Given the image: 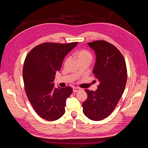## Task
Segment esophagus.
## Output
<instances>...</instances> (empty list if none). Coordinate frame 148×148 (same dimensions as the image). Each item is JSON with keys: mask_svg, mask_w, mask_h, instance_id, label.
I'll use <instances>...</instances> for the list:
<instances>
[{"mask_svg": "<svg viewBox=\"0 0 148 148\" xmlns=\"http://www.w3.org/2000/svg\"><path fill=\"white\" fill-rule=\"evenodd\" d=\"M80 90H81V88H78V87H74V88H73V91L75 92H78V91H79Z\"/></svg>", "mask_w": 148, "mask_h": 148, "instance_id": "esophagus-1", "label": "esophagus"}]
</instances>
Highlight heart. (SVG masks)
I'll return each instance as SVG.
<instances>
[{
    "label": "heart",
    "mask_w": 148,
    "mask_h": 148,
    "mask_svg": "<svg viewBox=\"0 0 148 148\" xmlns=\"http://www.w3.org/2000/svg\"><path fill=\"white\" fill-rule=\"evenodd\" d=\"M77 55H78V58L79 60L82 59H88L90 60L92 59V54L91 53V52H89L86 50H81L78 51Z\"/></svg>",
    "instance_id": "heart-1"
}]
</instances>
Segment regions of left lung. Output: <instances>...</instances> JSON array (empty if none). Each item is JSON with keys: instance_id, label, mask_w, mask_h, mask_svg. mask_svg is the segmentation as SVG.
<instances>
[{"instance_id": "obj_1", "label": "left lung", "mask_w": 148, "mask_h": 148, "mask_svg": "<svg viewBox=\"0 0 148 148\" xmlns=\"http://www.w3.org/2000/svg\"><path fill=\"white\" fill-rule=\"evenodd\" d=\"M95 51L96 63L92 73L99 82L95 91L85 89L88 98L83 111L92 120L99 121L112 112L122 97L127 79L124 58L117 48L105 41L88 42Z\"/></svg>"}]
</instances>
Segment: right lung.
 <instances>
[{"mask_svg":"<svg viewBox=\"0 0 148 148\" xmlns=\"http://www.w3.org/2000/svg\"><path fill=\"white\" fill-rule=\"evenodd\" d=\"M78 43H42L26 57L23 69L26 94L35 111L44 119L54 121L65 114L66 100L72 88H56L53 82L65 57Z\"/></svg>","mask_w":148,"mask_h":148,"instance_id":"obj_1","label":"right lung"}]
</instances>
